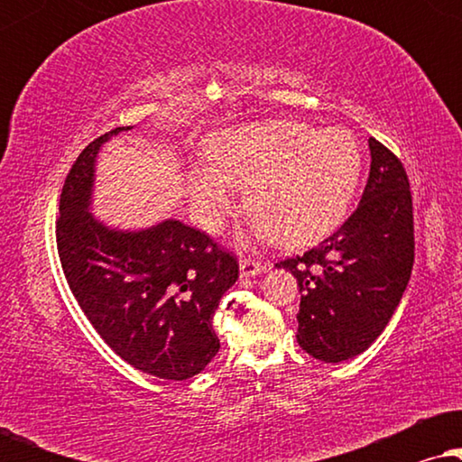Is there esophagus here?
Masks as SVG:
<instances>
[{
    "label": "esophagus",
    "mask_w": 462,
    "mask_h": 462,
    "mask_svg": "<svg viewBox=\"0 0 462 462\" xmlns=\"http://www.w3.org/2000/svg\"><path fill=\"white\" fill-rule=\"evenodd\" d=\"M267 271V263H261V261H252V258H244L242 263H239V273L242 277H256Z\"/></svg>",
    "instance_id": "obj_1"
}]
</instances>
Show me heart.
<instances>
[{
    "instance_id": "1",
    "label": "heart",
    "mask_w": 462,
    "mask_h": 462,
    "mask_svg": "<svg viewBox=\"0 0 462 462\" xmlns=\"http://www.w3.org/2000/svg\"><path fill=\"white\" fill-rule=\"evenodd\" d=\"M208 166L191 170L195 218L217 231L245 189L258 237L286 248L311 245L337 229L362 174V151L346 128L315 130L294 119H264L214 134Z\"/></svg>"
}]
</instances>
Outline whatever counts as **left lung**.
I'll return each instance as SVG.
<instances>
[{"instance_id": "1", "label": "left lung", "mask_w": 462, "mask_h": 462, "mask_svg": "<svg viewBox=\"0 0 462 462\" xmlns=\"http://www.w3.org/2000/svg\"><path fill=\"white\" fill-rule=\"evenodd\" d=\"M357 210L302 256L277 263L296 277V340L309 356L338 364L381 337L400 305L414 263L410 182L402 162L376 138Z\"/></svg>"}]
</instances>
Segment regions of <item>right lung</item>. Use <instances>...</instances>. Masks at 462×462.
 Here are the masks:
<instances>
[{"mask_svg": "<svg viewBox=\"0 0 462 462\" xmlns=\"http://www.w3.org/2000/svg\"><path fill=\"white\" fill-rule=\"evenodd\" d=\"M116 128L81 151L60 193L56 245L69 288L100 338L144 374L187 381L220 349L212 315L239 264L176 218L117 229L90 212L97 157Z\"/></svg>", "mask_w": 462, "mask_h": 462, "instance_id": "1", "label": "right lung"}]
</instances>
